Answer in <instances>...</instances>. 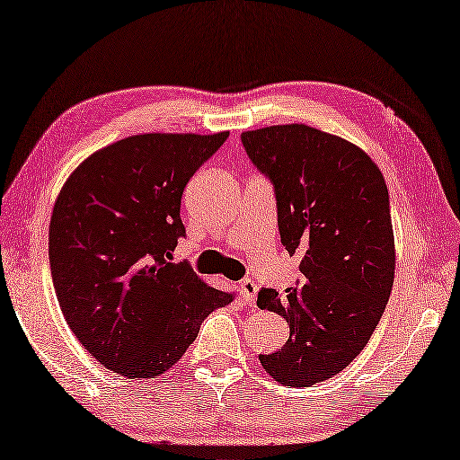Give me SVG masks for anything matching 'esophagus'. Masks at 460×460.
I'll use <instances>...</instances> for the list:
<instances>
[{
  "label": "esophagus",
  "instance_id": "1",
  "mask_svg": "<svg viewBox=\"0 0 460 460\" xmlns=\"http://www.w3.org/2000/svg\"><path fill=\"white\" fill-rule=\"evenodd\" d=\"M238 288H240V292H242V296H244V300H246V305H254V300H256V292H258V284L254 282V280H242L240 284H238Z\"/></svg>",
  "mask_w": 460,
  "mask_h": 460
}]
</instances>
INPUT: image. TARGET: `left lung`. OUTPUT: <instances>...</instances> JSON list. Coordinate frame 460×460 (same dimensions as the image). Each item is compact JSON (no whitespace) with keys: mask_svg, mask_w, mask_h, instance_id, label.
<instances>
[{"mask_svg":"<svg viewBox=\"0 0 460 460\" xmlns=\"http://www.w3.org/2000/svg\"><path fill=\"white\" fill-rule=\"evenodd\" d=\"M240 137L274 184L282 244L302 256L286 296L258 292V306L290 326L282 349L258 358L284 386L323 383L358 357L391 296L396 258L385 178L358 146L305 124Z\"/></svg>","mask_w":460,"mask_h":460,"instance_id":"1","label":"left lung"}]
</instances>
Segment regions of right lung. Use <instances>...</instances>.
Segmentation results:
<instances>
[{
    "label": "right lung",
    "instance_id": "1",
    "mask_svg": "<svg viewBox=\"0 0 460 460\" xmlns=\"http://www.w3.org/2000/svg\"><path fill=\"white\" fill-rule=\"evenodd\" d=\"M228 132L140 134L93 152L66 180L49 222V266L67 326L92 357L128 378L170 370L232 294L172 264L186 236L188 180Z\"/></svg>",
    "mask_w": 460,
    "mask_h": 460
}]
</instances>
